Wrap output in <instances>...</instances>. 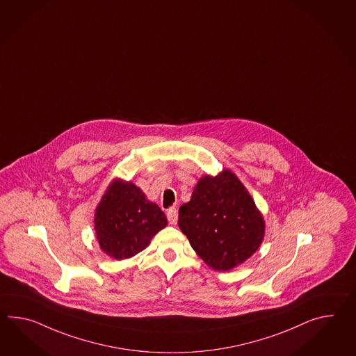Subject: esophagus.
<instances>
[{
	"label": "esophagus",
	"mask_w": 356,
	"mask_h": 356,
	"mask_svg": "<svg viewBox=\"0 0 356 356\" xmlns=\"http://www.w3.org/2000/svg\"><path fill=\"white\" fill-rule=\"evenodd\" d=\"M167 218H168V222L171 225H175L177 222V211H176V209H170L167 211Z\"/></svg>",
	"instance_id": "esophagus-1"
}]
</instances>
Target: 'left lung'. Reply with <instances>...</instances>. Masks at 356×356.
<instances>
[{"label": "left lung", "instance_id": "8db88e82", "mask_svg": "<svg viewBox=\"0 0 356 356\" xmlns=\"http://www.w3.org/2000/svg\"><path fill=\"white\" fill-rule=\"evenodd\" d=\"M179 227L211 269L229 271L253 256L265 236V220L238 176L224 168L204 175L179 209Z\"/></svg>", "mask_w": 356, "mask_h": 356}]
</instances>
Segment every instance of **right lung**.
Returning <instances> with one entry per match:
<instances>
[{
	"mask_svg": "<svg viewBox=\"0 0 356 356\" xmlns=\"http://www.w3.org/2000/svg\"><path fill=\"white\" fill-rule=\"evenodd\" d=\"M94 229L100 250L126 260L145 250L167 226L165 212L134 182L113 179L95 209Z\"/></svg>",
	"mask_w": 356,
	"mask_h": 356,
	"instance_id": "1",
	"label": "right lung"
}]
</instances>
